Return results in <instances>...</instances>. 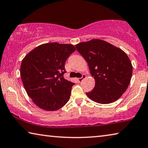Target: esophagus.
Listing matches in <instances>:
<instances>
[{
  "label": "esophagus",
  "instance_id": "34e87169",
  "mask_svg": "<svg viewBox=\"0 0 148 148\" xmlns=\"http://www.w3.org/2000/svg\"><path fill=\"white\" fill-rule=\"evenodd\" d=\"M86 78V75H85V74H83V75H82V78H78V80L79 82H81L84 79H85Z\"/></svg>",
  "mask_w": 148,
  "mask_h": 148
}]
</instances>
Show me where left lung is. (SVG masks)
<instances>
[{"label": "left lung", "mask_w": 148, "mask_h": 148, "mask_svg": "<svg viewBox=\"0 0 148 148\" xmlns=\"http://www.w3.org/2000/svg\"><path fill=\"white\" fill-rule=\"evenodd\" d=\"M76 48L88 62L95 80L93 90L86 93L93 101L111 103L126 90L132 74V66L123 50L107 41L92 39L77 44Z\"/></svg>", "instance_id": "8db88e82"}]
</instances>
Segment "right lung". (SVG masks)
I'll return each instance as SVG.
<instances>
[{
  "mask_svg": "<svg viewBox=\"0 0 148 148\" xmlns=\"http://www.w3.org/2000/svg\"><path fill=\"white\" fill-rule=\"evenodd\" d=\"M75 51V47L70 44L45 43L22 60L20 75L23 86L37 107L53 111L69 101L75 84L64 79V64Z\"/></svg>",
  "mask_w": 148,
  "mask_h": 148,
  "instance_id": "obj_1",
  "label": "right lung"
}]
</instances>
